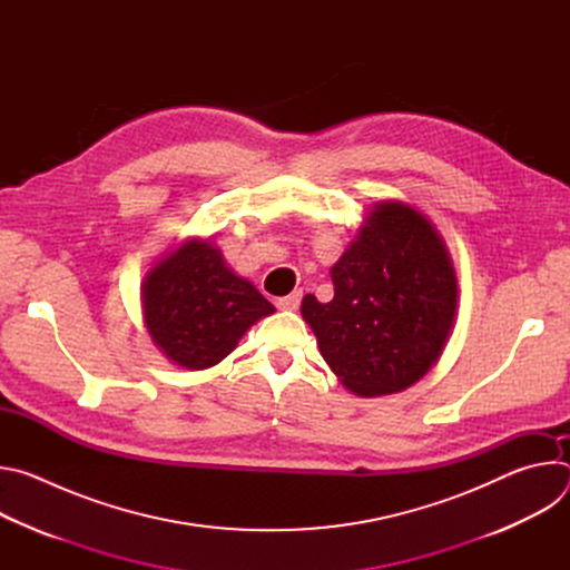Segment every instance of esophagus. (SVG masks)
Wrapping results in <instances>:
<instances>
[{"instance_id": "1", "label": "esophagus", "mask_w": 570, "mask_h": 570, "mask_svg": "<svg viewBox=\"0 0 570 570\" xmlns=\"http://www.w3.org/2000/svg\"><path fill=\"white\" fill-rule=\"evenodd\" d=\"M299 302H302V291H293L291 295L279 297L275 304H277L279 308H284V311H295V308L299 306Z\"/></svg>"}]
</instances>
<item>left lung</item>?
<instances>
[{"label": "left lung", "instance_id": "1", "mask_svg": "<svg viewBox=\"0 0 570 570\" xmlns=\"http://www.w3.org/2000/svg\"><path fill=\"white\" fill-rule=\"evenodd\" d=\"M334 299H302V317L322 358L356 396H383L417 383L453 330L458 279L433 223L385 200L365 216L332 268Z\"/></svg>", "mask_w": 570, "mask_h": 570}]
</instances>
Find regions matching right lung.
I'll return each mask as SVG.
<instances>
[{
	"instance_id": "right-lung-1",
	"label": "right lung",
	"mask_w": 570,
	"mask_h": 570,
	"mask_svg": "<svg viewBox=\"0 0 570 570\" xmlns=\"http://www.w3.org/2000/svg\"><path fill=\"white\" fill-rule=\"evenodd\" d=\"M141 304L153 343L171 363L205 370L275 306L238 277L209 238H189L144 277Z\"/></svg>"
}]
</instances>
